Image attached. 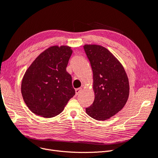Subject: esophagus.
<instances>
[{
  "label": "esophagus",
  "instance_id": "obj_1",
  "mask_svg": "<svg viewBox=\"0 0 158 158\" xmlns=\"http://www.w3.org/2000/svg\"><path fill=\"white\" fill-rule=\"evenodd\" d=\"M81 90H82V89L81 88H78V89H75V92H76V95H78L80 92L81 91Z\"/></svg>",
  "mask_w": 158,
  "mask_h": 158
}]
</instances>
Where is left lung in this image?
Wrapping results in <instances>:
<instances>
[{"label":"left lung","mask_w":158,"mask_h":158,"mask_svg":"<svg viewBox=\"0 0 158 158\" xmlns=\"http://www.w3.org/2000/svg\"><path fill=\"white\" fill-rule=\"evenodd\" d=\"M84 51L93 71L95 99L86 108L88 115L96 120L104 121L120 111L129 95L127 75L118 59L100 45L85 44Z\"/></svg>","instance_id":"1"}]
</instances>
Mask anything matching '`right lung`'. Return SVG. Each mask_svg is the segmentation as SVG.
<instances>
[{"mask_svg":"<svg viewBox=\"0 0 158 158\" xmlns=\"http://www.w3.org/2000/svg\"><path fill=\"white\" fill-rule=\"evenodd\" d=\"M72 53L68 46H50L27 69L21 91L32 113L45 118L55 117L75 95L72 77L66 70Z\"/></svg>","mask_w":158,"mask_h":158,"instance_id":"obj_1","label":"right lung"}]
</instances>
